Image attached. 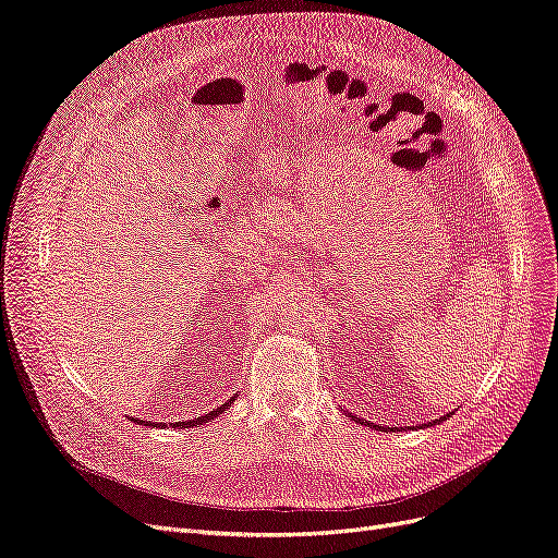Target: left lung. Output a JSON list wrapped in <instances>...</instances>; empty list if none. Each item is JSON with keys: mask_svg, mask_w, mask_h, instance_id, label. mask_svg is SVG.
<instances>
[{"mask_svg": "<svg viewBox=\"0 0 558 558\" xmlns=\"http://www.w3.org/2000/svg\"><path fill=\"white\" fill-rule=\"evenodd\" d=\"M347 416L349 418H352V421H356L359 425H367V427H373V429H377V432H400L402 427H386V425H377V423H369V421H365V418H361V416H354V414H349V411H347ZM450 414H446V416H441V418H435V421H429V423H425L427 427H432V425H439V423H444L446 418H448ZM425 425H418V427H425ZM411 429V427H409Z\"/></svg>", "mask_w": 558, "mask_h": 558, "instance_id": "1", "label": "left lung"}]
</instances>
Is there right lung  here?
Instances as JSON below:
<instances>
[{"instance_id": "right-lung-1", "label": "right lung", "mask_w": 558, "mask_h": 558, "mask_svg": "<svg viewBox=\"0 0 558 558\" xmlns=\"http://www.w3.org/2000/svg\"><path fill=\"white\" fill-rule=\"evenodd\" d=\"M234 402V398L232 400H227L222 407H218V409H214V411H209V414H204V416H197V418H193V421H185V423H174V427H179V429H185V427H199V425H204V423H209V421H214L216 416H220L222 414V411H227V409H230V404ZM135 421V418H133ZM140 425H151V427H156L151 421H147V423H144V421H140ZM158 427H162V423L158 425Z\"/></svg>"}]
</instances>
